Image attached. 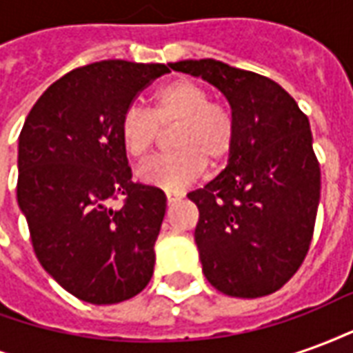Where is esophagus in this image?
<instances>
[{"label": "esophagus", "instance_id": "esophagus-1", "mask_svg": "<svg viewBox=\"0 0 353 353\" xmlns=\"http://www.w3.org/2000/svg\"><path fill=\"white\" fill-rule=\"evenodd\" d=\"M181 199V194L179 192H166V200H168V204H174L177 200Z\"/></svg>", "mask_w": 353, "mask_h": 353}]
</instances>
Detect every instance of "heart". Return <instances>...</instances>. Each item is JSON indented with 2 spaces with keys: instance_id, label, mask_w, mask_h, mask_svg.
I'll return each instance as SVG.
<instances>
[{
  "instance_id": "obj_1",
  "label": "heart",
  "mask_w": 353,
  "mask_h": 353,
  "mask_svg": "<svg viewBox=\"0 0 353 353\" xmlns=\"http://www.w3.org/2000/svg\"><path fill=\"white\" fill-rule=\"evenodd\" d=\"M174 126L170 143L176 151L147 162L138 172L141 181L166 191L192 183L206 162L212 166L227 162L236 145V117L229 103L212 100L208 87L194 79H176L159 88L149 111L126 109L119 136L128 157L145 161L159 145L161 130Z\"/></svg>"
}]
</instances>
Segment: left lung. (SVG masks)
<instances>
[{"mask_svg":"<svg viewBox=\"0 0 353 353\" xmlns=\"http://www.w3.org/2000/svg\"><path fill=\"white\" fill-rule=\"evenodd\" d=\"M170 68L219 88L236 117L229 166L187 194L199 208L202 272L225 295H270L293 278L314 236L321 172L308 117L259 73L212 58Z\"/></svg>","mask_w":353,"mask_h":353,"instance_id":"obj_1","label":"left lung"}]
</instances>
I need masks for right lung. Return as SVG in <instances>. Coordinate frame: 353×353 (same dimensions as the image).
<instances>
[{"instance_id":"obj_1","label":"right lung","mask_w":353,"mask_h":353,"mask_svg":"<svg viewBox=\"0 0 353 353\" xmlns=\"http://www.w3.org/2000/svg\"><path fill=\"white\" fill-rule=\"evenodd\" d=\"M164 64L103 60L65 73L26 117L17 200L37 259L85 303L117 304L153 276L166 212L159 187L132 181L119 124ZM124 196L123 206L110 202Z\"/></svg>"}]
</instances>
